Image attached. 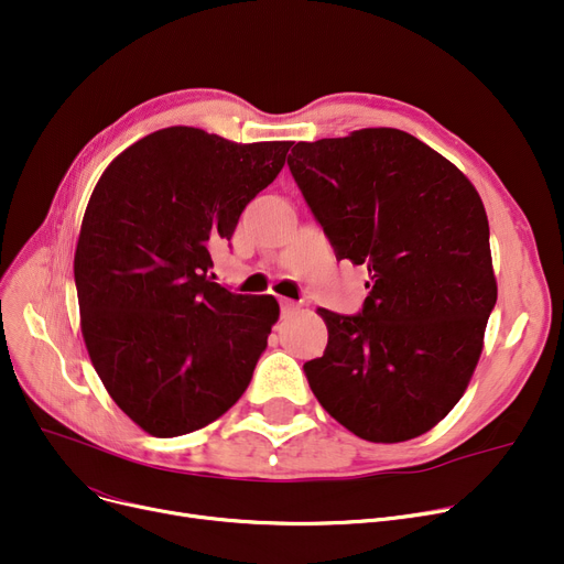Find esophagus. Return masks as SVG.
<instances>
[{
  "label": "esophagus",
  "mask_w": 564,
  "mask_h": 564,
  "mask_svg": "<svg viewBox=\"0 0 564 564\" xmlns=\"http://www.w3.org/2000/svg\"><path fill=\"white\" fill-rule=\"evenodd\" d=\"M279 304H281V317H283V319H288V317H292V315H297V311H300V304L292 302V300H281Z\"/></svg>",
  "instance_id": "1"
}]
</instances>
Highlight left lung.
I'll return each mask as SVG.
<instances>
[{
	"mask_svg": "<svg viewBox=\"0 0 564 564\" xmlns=\"http://www.w3.org/2000/svg\"><path fill=\"white\" fill-rule=\"evenodd\" d=\"M288 166L336 258L370 274L361 313L319 308L329 343L304 364L311 391L366 441L425 434L464 395L496 306L476 187L393 128L300 141Z\"/></svg>",
	"mask_w": 564,
	"mask_h": 564,
	"instance_id": "1",
	"label": "left lung"
}]
</instances>
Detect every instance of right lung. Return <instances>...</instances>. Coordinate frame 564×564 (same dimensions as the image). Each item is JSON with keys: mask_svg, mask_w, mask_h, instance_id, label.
Segmentation results:
<instances>
[{"mask_svg": "<svg viewBox=\"0 0 564 564\" xmlns=\"http://www.w3.org/2000/svg\"><path fill=\"white\" fill-rule=\"evenodd\" d=\"M288 151L290 141L232 143L175 126L100 175L75 251L82 336L107 393L143 432L189 434L247 391L279 304L215 283L210 247L230 240Z\"/></svg>", "mask_w": 564, "mask_h": 564, "instance_id": "1", "label": "right lung"}]
</instances>
